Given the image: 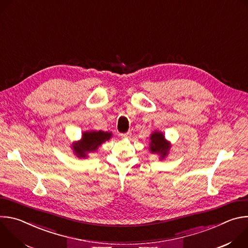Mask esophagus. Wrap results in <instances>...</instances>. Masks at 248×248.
<instances>
[{"label": "esophagus", "instance_id": "obj_1", "mask_svg": "<svg viewBox=\"0 0 248 248\" xmlns=\"http://www.w3.org/2000/svg\"><path fill=\"white\" fill-rule=\"evenodd\" d=\"M122 138H128L130 137V132H126V133H121Z\"/></svg>", "mask_w": 248, "mask_h": 248}]
</instances>
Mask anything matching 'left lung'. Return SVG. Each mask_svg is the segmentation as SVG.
Instances as JSON below:
<instances>
[{"label": "left lung", "mask_w": 248, "mask_h": 248, "mask_svg": "<svg viewBox=\"0 0 248 248\" xmlns=\"http://www.w3.org/2000/svg\"><path fill=\"white\" fill-rule=\"evenodd\" d=\"M151 143H150V149L152 153H158L161 155V157H165L169 150L170 146L167 141L164 138V135L161 132H154L151 137Z\"/></svg>", "instance_id": "left-lung-1"}]
</instances>
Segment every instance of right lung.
Returning a JSON list of instances; mask_svg holds the SVG:
<instances>
[{"label":"right lung","mask_w":248,"mask_h":248,"mask_svg":"<svg viewBox=\"0 0 248 248\" xmlns=\"http://www.w3.org/2000/svg\"><path fill=\"white\" fill-rule=\"evenodd\" d=\"M112 133L104 132L102 130L84 132L80 143L74 145V150L78 157L85 158L87 152L95 151L99 145H101L104 141L110 139Z\"/></svg>","instance_id":"add662e5"}]
</instances>
